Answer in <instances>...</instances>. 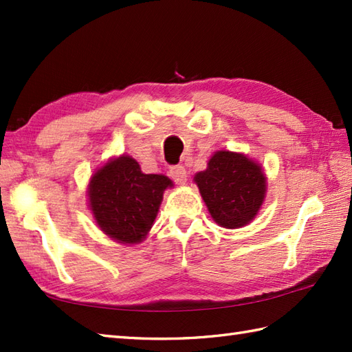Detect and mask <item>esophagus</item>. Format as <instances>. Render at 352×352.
Masks as SVG:
<instances>
[{"label": "esophagus", "mask_w": 352, "mask_h": 352, "mask_svg": "<svg viewBox=\"0 0 352 352\" xmlns=\"http://www.w3.org/2000/svg\"><path fill=\"white\" fill-rule=\"evenodd\" d=\"M169 174L172 177V180L178 184H184L186 180H188V172H186L184 166H180V164H178V166H172Z\"/></svg>", "instance_id": "1"}]
</instances>
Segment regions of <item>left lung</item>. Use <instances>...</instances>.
<instances>
[{
	"mask_svg": "<svg viewBox=\"0 0 352 352\" xmlns=\"http://www.w3.org/2000/svg\"><path fill=\"white\" fill-rule=\"evenodd\" d=\"M213 221L223 228H241L258 213L266 195V177L245 154L218 151L207 169L193 177Z\"/></svg>",
	"mask_w": 352,
	"mask_h": 352,
	"instance_id": "8db88e82",
	"label": "left lung"
}]
</instances>
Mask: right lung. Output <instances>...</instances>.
Masks as SVG:
<instances>
[{
    "label": "right lung",
    "mask_w": 352,
    "mask_h": 352,
    "mask_svg": "<svg viewBox=\"0 0 352 352\" xmlns=\"http://www.w3.org/2000/svg\"><path fill=\"white\" fill-rule=\"evenodd\" d=\"M172 186L162 174H144L133 157L122 154L91 177L89 207L104 234L119 243H140L153 227L163 192Z\"/></svg>",
    "instance_id": "obj_1"
}]
</instances>
